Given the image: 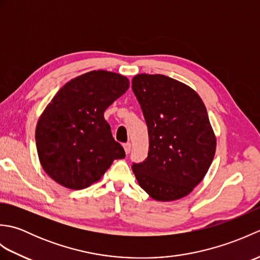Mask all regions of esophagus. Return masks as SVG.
I'll return each instance as SVG.
<instances>
[{
  "label": "esophagus",
  "instance_id": "1",
  "mask_svg": "<svg viewBox=\"0 0 260 260\" xmlns=\"http://www.w3.org/2000/svg\"><path fill=\"white\" fill-rule=\"evenodd\" d=\"M123 146H124V151H125V153H126V154H129V152H131V148H132L131 143H126V144H124Z\"/></svg>",
  "mask_w": 260,
  "mask_h": 260
}]
</instances>
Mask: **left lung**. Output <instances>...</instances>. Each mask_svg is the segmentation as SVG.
Segmentation results:
<instances>
[{"instance_id": "left-lung-1", "label": "left lung", "mask_w": 260, "mask_h": 260, "mask_svg": "<svg viewBox=\"0 0 260 260\" xmlns=\"http://www.w3.org/2000/svg\"><path fill=\"white\" fill-rule=\"evenodd\" d=\"M132 89L148 129V154L132 169L140 186L156 201L189 194L206 176L215 135L198 93L164 75H136Z\"/></svg>"}]
</instances>
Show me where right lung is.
<instances>
[{"label":"right lung","instance_id":"obj_1","mask_svg":"<svg viewBox=\"0 0 260 260\" xmlns=\"http://www.w3.org/2000/svg\"><path fill=\"white\" fill-rule=\"evenodd\" d=\"M119 74L93 70L68 81L38 120L36 144L45 172L71 190L101 180L125 151L113 139L104 113L128 89Z\"/></svg>","mask_w":260,"mask_h":260}]
</instances>
